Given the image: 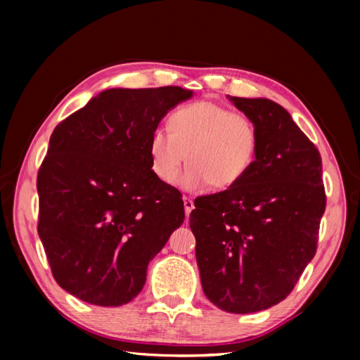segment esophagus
<instances>
[{
  "instance_id": "34e87169",
  "label": "esophagus",
  "mask_w": 360,
  "mask_h": 360,
  "mask_svg": "<svg viewBox=\"0 0 360 360\" xmlns=\"http://www.w3.org/2000/svg\"><path fill=\"white\" fill-rule=\"evenodd\" d=\"M184 200V210H186V216H188L192 212V210L195 208L193 206V200L192 198H188V197H184L182 198Z\"/></svg>"
}]
</instances>
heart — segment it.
<instances>
[{"instance_id":"1","label":"heart","mask_w":360,"mask_h":360,"mask_svg":"<svg viewBox=\"0 0 360 360\" xmlns=\"http://www.w3.org/2000/svg\"><path fill=\"white\" fill-rule=\"evenodd\" d=\"M168 125L152 131L148 143L150 169L163 184H173L186 155L191 165L179 186L188 192L233 187L254 167L259 130L246 114L203 100L176 109Z\"/></svg>"}]
</instances>
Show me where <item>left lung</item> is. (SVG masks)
<instances>
[{"label": "left lung", "instance_id": "8db88e82", "mask_svg": "<svg viewBox=\"0 0 360 360\" xmlns=\"http://www.w3.org/2000/svg\"><path fill=\"white\" fill-rule=\"evenodd\" d=\"M229 100L257 127V158L236 186L195 200L191 229L205 295L246 314L283 302L314 257L326 191L319 150L283 106Z\"/></svg>", "mask_w": 360, "mask_h": 360}]
</instances>
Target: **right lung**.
<instances>
[{
  "mask_svg": "<svg viewBox=\"0 0 360 360\" xmlns=\"http://www.w3.org/2000/svg\"><path fill=\"white\" fill-rule=\"evenodd\" d=\"M182 87L109 89L56 127L38 172V235L52 275L100 307L131 302L184 222L182 195L150 169L148 143Z\"/></svg>",
  "mask_w": 360,
  "mask_h": 360,
  "instance_id": "1",
  "label": "right lung"
}]
</instances>
